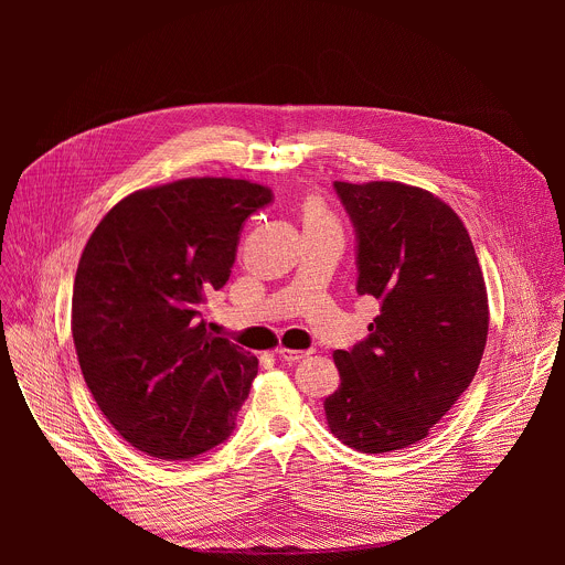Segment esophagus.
<instances>
[{
    "mask_svg": "<svg viewBox=\"0 0 565 565\" xmlns=\"http://www.w3.org/2000/svg\"><path fill=\"white\" fill-rule=\"evenodd\" d=\"M312 351H292V349H277V355L284 360V362H288V364H292V362H299V360H303V358H308Z\"/></svg>",
    "mask_w": 565,
    "mask_h": 565,
    "instance_id": "esophagus-1",
    "label": "esophagus"
}]
</instances>
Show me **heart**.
Masks as SVG:
<instances>
[{
    "instance_id": "obj_1",
    "label": "heart",
    "mask_w": 565,
    "mask_h": 565,
    "mask_svg": "<svg viewBox=\"0 0 565 565\" xmlns=\"http://www.w3.org/2000/svg\"><path fill=\"white\" fill-rule=\"evenodd\" d=\"M327 221H333L324 207V203H321L319 199H306L303 201V223L310 225V223H327Z\"/></svg>"
}]
</instances>
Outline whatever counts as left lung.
Masks as SVG:
<instances>
[{"label": "left lung", "instance_id": "1", "mask_svg": "<svg viewBox=\"0 0 565 565\" xmlns=\"http://www.w3.org/2000/svg\"><path fill=\"white\" fill-rule=\"evenodd\" d=\"M355 230L358 295L380 301L369 335L335 351L331 431L364 454L427 438L473 380L488 342V290L458 214L395 181L333 183Z\"/></svg>", "mask_w": 565, "mask_h": 565}]
</instances>
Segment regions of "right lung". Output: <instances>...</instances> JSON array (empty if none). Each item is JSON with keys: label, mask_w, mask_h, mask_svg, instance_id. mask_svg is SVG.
<instances>
[{"label": "right lung", "mask_w": 565, "mask_h": 565, "mask_svg": "<svg viewBox=\"0 0 565 565\" xmlns=\"http://www.w3.org/2000/svg\"><path fill=\"white\" fill-rule=\"evenodd\" d=\"M273 199L250 181L185 179L129 194L87 241L75 353L100 412L136 449L185 460L234 431L259 362L212 335L203 310L230 279L246 218Z\"/></svg>", "instance_id": "obj_1"}]
</instances>
